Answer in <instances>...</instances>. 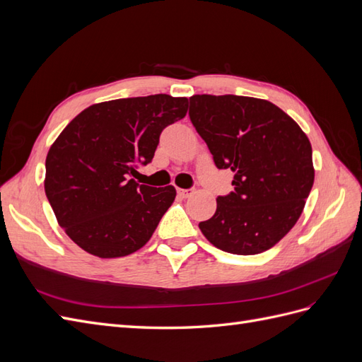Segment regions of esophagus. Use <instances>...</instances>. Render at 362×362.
<instances>
[{"label": "esophagus", "instance_id": "34e87169", "mask_svg": "<svg viewBox=\"0 0 362 362\" xmlns=\"http://www.w3.org/2000/svg\"><path fill=\"white\" fill-rule=\"evenodd\" d=\"M194 193L193 189H178V194L181 198H190V196Z\"/></svg>", "mask_w": 362, "mask_h": 362}]
</instances>
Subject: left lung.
<instances>
[{"mask_svg":"<svg viewBox=\"0 0 362 362\" xmlns=\"http://www.w3.org/2000/svg\"><path fill=\"white\" fill-rule=\"evenodd\" d=\"M189 116L217 169L234 172V192L218 196L199 223L217 249L255 255L275 246L300 217L314 184L308 137L279 107L237 95H193Z\"/></svg>","mask_w":362,"mask_h":362,"instance_id":"8db88e82","label":"left lung"}]
</instances>
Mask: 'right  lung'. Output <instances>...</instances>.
Returning a JSON list of instances; mask_svg holds the SVG:
<instances>
[{
	"label": "right lung",
	"instance_id": "1",
	"mask_svg": "<svg viewBox=\"0 0 362 362\" xmlns=\"http://www.w3.org/2000/svg\"><path fill=\"white\" fill-rule=\"evenodd\" d=\"M187 98L149 95L87 107L47 156L45 193L72 242L100 258L144 247L175 201L173 185L129 178L154 158L161 131L187 113Z\"/></svg>",
	"mask_w": 362,
	"mask_h": 362
}]
</instances>
